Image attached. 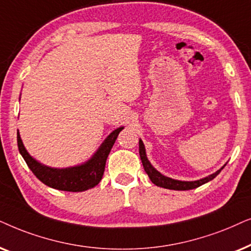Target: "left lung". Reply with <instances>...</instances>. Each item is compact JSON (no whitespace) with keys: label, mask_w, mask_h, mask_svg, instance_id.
<instances>
[{"label":"left lung","mask_w":251,"mask_h":251,"mask_svg":"<svg viewBox=\"0 0 251 251\" xmlns=\"http://www.w3.org/2000/svg\"><path fill=\"white\" fill-rule=\"evenodd\" d=\"M139 152H140V157H141V162L143 165V169L147 175H148L149 179L151 180L152 183H155L156 186L158 187H163V188L166 189H173V190H189V189H194L198 188V187L204 185V183L211 181L212 179H215L217 176L219 175L220 171L225 168V165L223 166L222 169H219L218 171L212 173L205 178L200 179V180H195V181H181V180H176L172 178H169V176H163L162 173H159L157 170L153 168V166L150 164V162L147 158L146 155V148L145 145H143L142 140H139Z\"/></svg>","instance_id":"left-lung-1"}]
</instances>
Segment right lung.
<instances>
[{
	"mask_svg": "<svg viewBox=\"0 0 251 251\" xmlns=\"http://www.w3.org/2000/svg\"><path fill=\"white\" fill-rule=\"evenodd\" d=\"M123 128L124 127H118L112 133H110L91 159L80 165L66 169L49 168L33 158L23 145L19 132H17V143H18L19 152L25 159L26 164L40 181L58 190L83 192V190L93 188L101 181L103 173H104L106 158H108L117 136Z\"/></svg>",
	"mask_w": 251,
	"mask_h": 251,
	"instance_id": "obj_1",
	"label": "right lung"
}]
</instances>
